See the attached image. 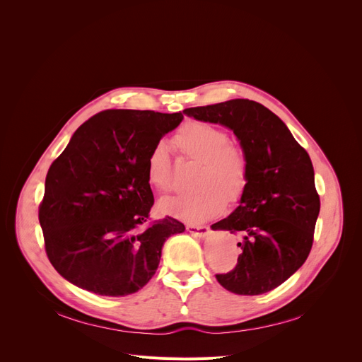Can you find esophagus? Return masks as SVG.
Here are the masks:
<instances>
[{
	"mask_svg": "<svg viewBox=\"0 0 362 362\" xmlns=\"http://www.w3.org/2000/svg\"><path fill=\"white\" fill-rule=\"evenodd\" d=\"M186 230L198 238H205L208 233H210V229L206 226H195V224H186Z\"/></svg>",
	"mask_w": 362,
	"mask_h": 362,
	"instance_id": "34e87169",
	"label": "esophagus"
}]
</instances>
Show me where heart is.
<instances>
[{
    "label": "heart",
    "instance_id": "1",
    "mask_svg": "<svg viewBox=\"0 0 362 362\" xmlns=\"http://www.w3.org/2000/svg\"><path fill=\"white\" fill-rule=\"evenodd\" d=\"M173 144L185 158L199 161L194 191L165 197L160 201L164 214L199 224L218 216L227 201L240 199L248 186V157L229 139L227 132L213 123L189 120L176 132ZM146 179L158 191H168L173 173L164 144L152 146L146 158Z\"/></svg>",
    "mask_w": 362,
    "mask_h": 362
}]
</instances>
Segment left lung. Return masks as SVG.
Returning <instances> with one entry per match:
<instances>
[{
    "instance_id": "left-lung-1",
    "label": "left lung",
    "mask_w": 362,
    "mask_h": 362,
    "mask_svg": "<svg viewBox=\"0 0 362 362\" xmlns=\"http://www.w3.org/2000/svg\"><path fill=\"white\" fill-rule=\"evenodd\" d=\"M201 122L233 130L248 157V186L239 206L211 227L239 236L235 269L216 274L236 295H261L286 281L310 255L320 197L308 152L273 111L251 100L192 107Z\"/></svg>"
}]
</instances>
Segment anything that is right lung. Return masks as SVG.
Instances as JSON below:
<instances>
[{
    "instance_id": "1",
    "label": "right lung",
    "mask_w": 362,
    "mask_h": 362,
    "mask_svg": "<svg viewBox=\"0 0 362 362\" xmlns=\"http://www.w3.org/2000/svg\"><path fill=\"white\" fill-rule=\"evenodd\" d=\"M182 119V112L104 110L52 161L37 216L47 257L66 280L126 296L156 274L164 242L185 226L168 216L149 221L146 158Z\"/></svg>"
}]
</instances>
